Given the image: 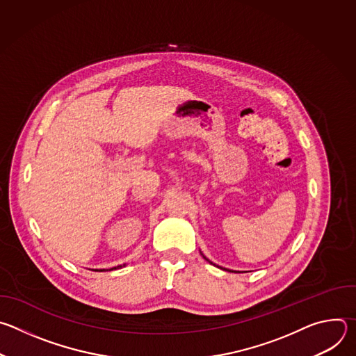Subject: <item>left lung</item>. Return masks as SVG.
I'll return each instance as SVG.
<instances>
[{
    "mask_svg": "<svg viewBox=\"0 0 356 356\" xmlns=\"http://www.w3.org/2000/svg\"><path fill=\"white\" fill-rule=\"evenodd\" d=\"M202 258H204V259H206V261H209V259H207V258H206V257H204V255H202ZM209 262H210V261H209ZM210 264H213V262H210ZM224 270H227V269H224ZM228 272H232V270H228Z\"/></svg>",
    "mask_w": 356,
    "mask_h": 356,
    "instance_id": "obj_1",
    "label": "left lung"
}]
</instances>
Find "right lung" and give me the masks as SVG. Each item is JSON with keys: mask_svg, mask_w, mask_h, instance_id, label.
Wrapping results in <instances>:
<instances>
[{"mask_svg": "<svg viewBox=\"0 0 356 356\" xmlns=\"http://www.w3.org/2000/svg\"><path fill=\"white\" fill-rule=\"evenodd\" d=\"M125 266V264L124 265H120V266H115V268H111L110 270H113V269H121V268H124ZM103 270H106V269H101V272H103Z\"/></svg>", "mask_w": 356, "mask_h": 356, "instance_id": "obj_1", "label": "right lung"}]
</instances>
